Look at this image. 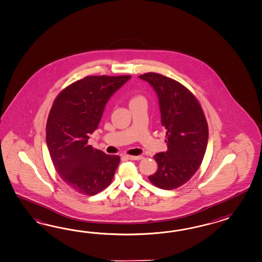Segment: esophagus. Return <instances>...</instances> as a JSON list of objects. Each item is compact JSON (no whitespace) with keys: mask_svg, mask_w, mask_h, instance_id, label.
<instances>
[{"mask_svg":"<svg viewBox=\"0 0 262 262\" xmlns=\"http://www.w3.org/2000/svg\"><path fill=\"white\" fill-rule=\"evenodd\" d=\"M126 158L129 159V160H141V159H143V156H126Z\"/></svg>","mask_w":262,"mask_h":262,"instance_id":"34e87169","label":"esophagus"}]
</instances>
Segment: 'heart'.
Wrapping results in <instances>:
<instances>
[{"label":"heart","instance_id":"b5f03b06","mask_svg":"<svg viewBox=\"0 0 262 262\" xmlns=\"http://www.w3.org/2000/svg\"><path fill=\"white\" fill-rule=\"evenodd\" d=\"M135 98H137V97H135V98H133V99H132V100L135 99Z\"/></svg>","mask_w":262,"mask_h":262}]
</instances>
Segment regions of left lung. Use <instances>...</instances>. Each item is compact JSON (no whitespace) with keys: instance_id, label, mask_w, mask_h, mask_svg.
I'll use <instances>...</instances> for the list:
<instances>
[{"instance_id":"left-lung-1","label":"left lung","mask_w":262,"mask_h":262,"mask_svg":"<svg viewBox=\"0 0 262 262\" xmlns=\"http://www.w3.org/2000/svg\"><path fill=\"white\" fill-rule=\"evenodd\" d=\"M139 78L155 89L166 128L168 149L156 159L158 169L149 180L157 188L174 190L187 183L198 171L208 143V124L196 97L185 85L156 72Z\"/></svg>"}]
</instances>
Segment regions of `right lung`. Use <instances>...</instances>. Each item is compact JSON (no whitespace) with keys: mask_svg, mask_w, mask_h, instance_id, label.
<instances>
[{"mask_svg":"<svg viewBox=\"0 0 262 262\" xmlns=\"http://www.w3.org/2000/svg\"><path fill=\"white\" fill-rule=\"evenodd\" d=\"M130 75L85 76L57 95L47 122V145L59 177L71 189L94 195L113 181L120 157L89 145L110 97Z\"/></svg>","mask_w":262,"mask_h":262,"instance_id":"1","label":"right lung"}]
</instances>
